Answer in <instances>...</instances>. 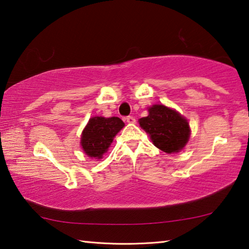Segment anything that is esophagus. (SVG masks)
Returning a JSON list of instances; mask_svg holds the SVG:
<instances>
[{
    "mask_svg": "<svg viewBox=\"0 0 249 249\" xmlns=\"http://www.w3.org/2000/svg\"><path fill=\"white\" fill-rule=\"evenodd\" d=\"M126 122H127L128 124H135L136 119H135L134 116H127V117H126Z\"/></svg>",
    "mask_w": 249,
    "mask_h": 249,
    "instance_id": "esophagus-1",
    "label": "esophagus"
}]
</instances>
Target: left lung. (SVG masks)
<instances>
[{
    "label": "left lung",
    "instance_id": "8db88e82",
    "mask_svg": "<svg viewBox=\"0 0 249 249\" xmlns=\"http://www.w3.org/2000/svg\"><path fill=\"white\" fill-rule=\"evenodd\" d=\"M148 112V116L139 120V125L149 134L153 144L166 153L182 150L191 136L187 120L163 105L152 106Z\"/></svg>",
    "mask_w": 249,
    "mask_h": 249
}]
</instances>
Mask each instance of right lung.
Listing matches in <instances>:
<instances>
[{
	"label": "right lung",
	"instance_id": "obj_1",
	"mask_svg": "<svg viewBox=\"0 0 249 249\" xmlns=\"http://www.w3.org/2000/svg\"><path fill=\"white\" fill-rule=\"evenodd\" d=\"M124 125L120 117H91L81 134L80 144L84 152L90 158L101 159L103 153L109 149L113 138Z\"/></svg>",
	"mask_w": 249,
	"mask_h": 249
}]
</instances>
